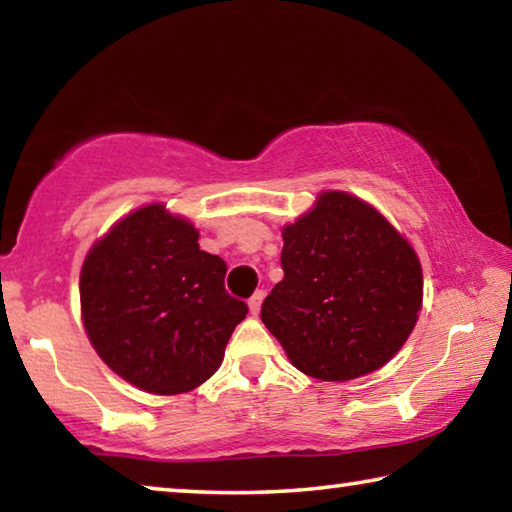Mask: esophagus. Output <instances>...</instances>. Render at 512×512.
Masks as SVG:
<instances>
[{
    "mask_svg": "<svg viewBox=\"0 0 512 512\" xmlns=\"http://www.w3.org/2000/svg\"><path fill=\"white\" fill-rule=\"evenodd\" d=\"M262 300H264V291H257L255 296L248 300V309H250V314H253V316H257V314H259V309H262Z\"/></svg>",
    "mask_w": 512,
    "mask_h": 512,
    "instance_id": "1",
    "label": "esophagus"
}]
</instances>
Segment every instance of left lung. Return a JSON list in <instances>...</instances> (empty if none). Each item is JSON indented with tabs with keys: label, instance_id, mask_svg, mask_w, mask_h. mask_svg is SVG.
Returning <instances> with one entry per match:
<instances>
[{
	"label": "left lung",
	"instance_id": "1",
	"mask_svg": "<svg viewBox=\"0 0 512 512\" xmlns=\"http://www.w3.org/2000/svg\"><path fill=\"white\" fill-rule=\"evenodd\" d=\"M282 282L262 320L293 366L323 381L377 370L409 339L422 305V268L375 207L325 192L282 230Z\"/></svg>",
	"mask_w": 512,
	"mask_h": 512
}]
</instances>
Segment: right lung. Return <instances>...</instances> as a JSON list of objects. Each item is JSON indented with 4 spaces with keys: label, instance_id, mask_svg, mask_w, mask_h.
Segmentation results:
<instances>
[{
    "label": "right lung",
    "instance_id": "right-lung-1",
    "mask_svg": "<svg viewBox=\"0 0 512 512\" xmlns=\"http://www.w3.org/2000/svg\"><path fill=\"white\" fill-rule=\"evenodd\" d=\"M219 255L162 205L121 219L85 257L81 309L99 357L142 391L187 393L221 366L248 305L225 291Z\"/></svg>",
    "mask_w": 512,
    "mask_h": 512
}]
</instances>
